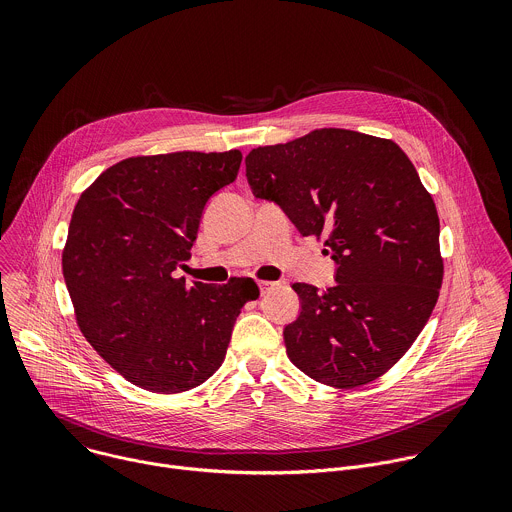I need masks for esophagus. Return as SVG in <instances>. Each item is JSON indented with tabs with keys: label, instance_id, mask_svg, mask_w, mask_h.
I'll list each match as a JSON object with an SVG mask.
<instances>
[{
	"label": "esophagus",
	"instance_id": "obj_1",
	"mask_svg": "<svg viewBox=\"0 0 512 512\" xmlns=\"http://www.w3.org/2000/svg\"><path fill=\"white\" fill-rule=\"evenodd\" d=\"M275 285H277L275 281H267V279H265V281H259V289H261V294H267V291H269V289H273Z\"/></svg>",
	"mask_w": 512,
	"mask_h": 512
}]
</instances>
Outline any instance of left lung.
I'll list each match as a JSON object with an SVG mask.
<instances>
[{"mask_svg":"<svg viewBox=\"0 0 512 512\" xmlns=\"http://www.w3.org/2000/svg\"><path fill=\"white\" fill-rule=\"evenodd\" d=\"M257 198L296 229L326 235V291L294 283L302 312L283 328L289 360L318 383H371L409 350L440 296V218L415 166L391 139L316 129L247 158Z\"/></svg>","mask_w":512,"mask_h":512,"instance_id":"8db88e82","label":"left lung"}]
</instances>
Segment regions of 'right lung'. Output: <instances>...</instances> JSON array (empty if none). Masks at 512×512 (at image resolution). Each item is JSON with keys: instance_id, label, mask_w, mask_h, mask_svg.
<instances>
[{"instance_id": "add662e5", "label": "right lung", "mask_w": 512, "mask_h": 512, "mask_svg": "<svg viewBox=\"0 0 512 512\" xmlns=\"http://www.w3.org/2000/svg\"><path fill=\"white\" fill-rule=\"evenodd\" d=\"M241 152L127 158L87 188L70 218L62 275L89 344L129 383L154 393L198 387L221 367L251 279L186 285L212 194L235 182Z\"/></svg>"}]
</instances>
